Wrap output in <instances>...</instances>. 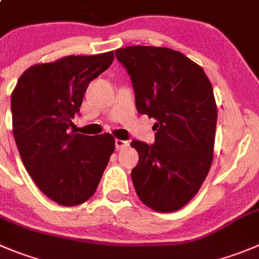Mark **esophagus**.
<instances>
[{
    "label": "esophagus",
    "instance_id": "34e87169",
    "mask_svg": "<svg viewBox=\"0 0 259 259\" xmlns=\"http://www.w3.org/2000/svg\"><path fill=\"white\" fill-rule=\"evenodd\" d=\"M130 146V142L124 141V140H115V149L122 150L125 149V147Z\"/></svg>",
    "mask_w": 259,
    "mask_h": 259
}]
</instances>
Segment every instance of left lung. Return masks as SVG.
Here are the masks:
<instances>
[{"instance_id":"left-lung-1","label":"left lung","mask_w":259,"mask_h":259,"mask_svg":"<svg viewBox=\"0 0 259 259\" xmlns=\"http://www.w3.org/2000/svg\"><path fill=\"white\" fill-rule=\"evenodd\" d=\"M115 57L131 76L137 112L156 119L155 144H131L140 156L131 173L135 189L147 207L173 212L196 196L212 164V85L197 63L170 48L125 47Z\"/></svg>"}]
</instances>
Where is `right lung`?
<instances>
[{
	"mask_svg": "<svg viewBox=\"0 0 259 259\" xmlns=\"http://www.w3.org/2000/svg\"><path fill=\"white\" fill-rule=\"evenodd\" d=\"M113 60L112 51L34 65L12 91V131L24 166L38 188L58 205L88 201L114 152L112 135L70 131L90 81Z\"/></svg>",
	"mask_w": 259,
	"mask_h": 259,
	"instance_id": "add662e5",
	"label": "right lung"
}]
</instances>
